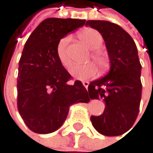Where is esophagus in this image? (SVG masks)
I'll return each instance as SVG.
<instances>
[{"instance_id": "esophagus-1", "label": "esophagus", "mask_w": 153, "mask_h": 153, "mask_svg": "<svg viewBox=\"0 0 153 153\" xmlns=\"http://www.w3.org/2000/svg\"><path fill=\"white\" fill-rule=\"evenodd\" d=\"M82 85L86 88V89H87V88H88V85H89V82H82Z\"/></svg>"}]
</instances>
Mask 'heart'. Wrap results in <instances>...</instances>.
Wrapping results in <instances>:
<instances>
[{"mask_svg":"<svg viewBox=\"0 0 153 153\" xmlns=\"http://www.w3.org/2000/svg\"><path fill=\"white\" fill-rule=\"evenodd\" d=\"M80 39L90 49H97L103 44V36L97 30L93 28H85L78 34ZM71 40L70 36L61 38L57 45V56L62 66L69 70L71 66V59L68 53V45ZM92 59L95 62L100 69H105L108 64V59L99 52H93L91 54ZM71 75L75 79L85 81L93 78L96 73V68L94 64L87 63L81 66H75L71 71Z\"/></svg>","mask_w":153,"mask_h":153,"instance_id":"obj_1","label":"heart"}]
</instances>
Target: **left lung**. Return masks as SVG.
<instances>
[{"label": "left lung", "mask_w": 153, "mask_h": 153, "mask_svg": "<svg viewBox=\"0 0 153 153\" xmlns=\"http://www.w3.org/2000/svg\"><path fill=\"white\" fill-rule=\"evenodd\" d=\"M86 25L102 35L110 59L105 77L88 86L91 99H102L104 113L91 117L94 128L105 136H119L129 130L139 114L141 99V65L132 37L119 25L108 21L89 20Z\"/></svg>", "instance_id": "left-lung-1"}]
</instances>
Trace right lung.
I'll return each instance as SVG.
<instances>
[{
  "label": "right lung",
  "mask_w": 153,
  "mask_h": 153,
  "mask_svg": "<svg viewBox=\"0 0 153 153\" xmlns=\"http://www.w3.org/2000/svg\"><path fill=\"white\" fill-rule=\"evenodd\" d=\"M84 25L81 19L48 18L25 42L19 60L17 108L33 132H54L65 121L71 105L90 101L81 81L69 84L71 76L56 51L61 38Z\"/></svg>",
  "instance_id": "add662e5"
}]
</instances>
